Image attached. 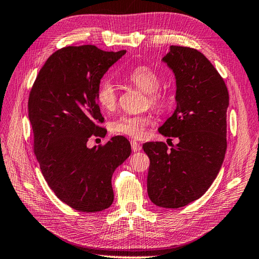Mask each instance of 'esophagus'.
Here are the masks:
<instances>
[{"mask_svg":"<svg viewBox=\"0 0 259 259\" xmlns=\"http://www.w3.org/2000/svg\"><path fill=\"white\" fill-rule=\"evenodd\" d=\"M131 149L134 152H139V151H141L142 146H141V144L136 142V141H131Z\"/></svg>","mask_w":259,"mask_h":259,"instance_id":"1","label":"esophagus"}]
</instances>
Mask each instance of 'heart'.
Masks as SVG:
<instances>
[{
	"mask_svg": "<svg viewBox=\"0 0 259 259\" xmlns=\"http://www.w3.org/2000/svg\"><path fill=\"white\" fill-rule=\"evenodd\" d=\"M132 85L146 93L147 103L155 110H162L167 105L166 95L159 90L161 80L158 73L149 66H138L132 69L127 77ZM97 101L105 112H112L117 106L118 94L115 87L109 81H103L97 91ZM151 122L149 114L120 115L109 123V130L118 136H127L135 139L143 137L145 129Z\"/></svg>",
	"mask_w": 259,
	"mask_h": 259,
	"instance_id": "1",
	"label": "heart"
}]
</instances>
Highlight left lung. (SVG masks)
<instances>
[{
    "label": "left lung",
    "mask_w": 259,
    "mask_h": 259,
    "mask_svg": "<svg viewBox=\"0 0 259 259\" xmlns=\"http://www.w3.org/2000/svg\"><path fill=\"white\" fill-rule=\"evenodd\" d=\"M162 61L176 76L177 108L158 129L179 139L170 150L146 142L150 158L147 194L165 208H179L201 197L220 170L227 150L229 93L212 64L195 49L171 46Z\"/></svg>",
    "instance_id": "8db88e82"
}]
</instances>
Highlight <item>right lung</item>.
Wrapping results in <instances>:
<instances>
[{
  "label": "right lung",
  "mask_w": 259,
  "mask_h": 259,
  "mask_svg": "<svg viewBox=\"0 0 259 259\" xmlns=\"http://www.w3.org/2000/svg\"><path fill=\"white\" fill-rule=\"evenodd\" d=\"M125 51L95 46L66 47L52 54L36 76L28 100L33 150L49 187L71 208L97 212L114 201L112 176L130 156L121 136L89 149L91 137H105L97 101L102 77Z\"/></svg>",
  "instance_id": "add662e5"
}]
</instances>
